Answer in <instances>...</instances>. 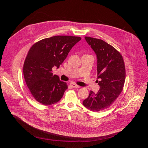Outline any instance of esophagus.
I'll list each match as a JSON object with an SVG mask.
<instances>
[{
    "instance_id": "1",
    "label": "esophagus",
    "mask_w": 148,
    "mask_h": 148,
    "mask_svg": "<svg viewBox=\"0 0 148 148\" xmlns=\"http://www.w3.org/2000/svg\"><path fill=\"white\" fill-rule=\"evenodd\" d=\"M70 86H71L73 88H79V86H77V84H75L74 82H71L70 84Z\"/></svg>"
}]
</instances>
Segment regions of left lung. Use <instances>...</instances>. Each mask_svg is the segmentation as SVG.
Segmentation results:
<instances>
[{"label": "left lung", "instance_id": "left-lung-1", "mask_svg": "<svg viewBox=\"0 0 148 148\" xmlns=\"http://www.w3.org/2000/svg\"><path fill=\"white\" fill-rule=\"evenodd\" d=\"M97 58V79L100 87L97 93L90 91L82 102L91 111L109 108L121 94L125 80V67L122 55L114 47L101 39L85 37Z\"/></svg>", "mask_w": 148, "mask_h": 148}]
</instances>
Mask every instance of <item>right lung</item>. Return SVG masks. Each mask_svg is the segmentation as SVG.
Listing matches in <instances>:
<instances>
[{
  "label": "right lung",
  "instance_id": "obj_1",
  "mask_svg": "<svg viewBox=\"0 0 148 148\" xmlns=\"http://www.w3.org/2000/svg\"><path fill=\"white\" fill-rule=\"evenodd\" d=\"M81 39L57 36L41 40L29 50L23 66L24 78L31 94L38 102L50 105L58 102L68 88L67 83L53 75L66 58L72 47Z\"/></svg>",
  "mask_w": 148,
  "mask_h": 148
}]
</instances>
